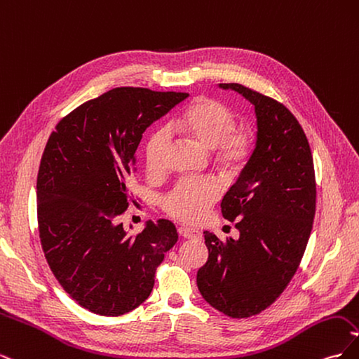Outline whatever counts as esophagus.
Returning a JSON list of instances; mask_svg holds the SVG:
<instances>
[{"label": "esophagus", "instance_id": "34e87169", "mask_svg": "<svg viewBox=\"0 0 359 359\" xmlns=\"http://www.w3.org/2000/svg\"><path fill=\"white\" fill-rule=\"evenodd\" d=\"M178 233L184 238H189V240H199V238H202V233L199 231L191 229V227H184V226L180 227Z\"/></svg>", "mask_w": 359, "mask_h": 359}]
</instances>
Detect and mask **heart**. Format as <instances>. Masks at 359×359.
<instances>
[{"instance_id": "1", "label": "heart", "mask_w": 359, "mask_h": 359, "mask_svg": "<svg viewBox=\"0 0 359 359\" xmlns=\"http://www.w3.org/2000/svg\"><path fill=\"white\" fill-rule=\"evenodd\" d=\"M175 127L201 147L211 149L212 165L227 175L240 170L252 154L255 140L252 127L236 124L231 107L211 97H199L190 103L178 116ZM168 142L166 132H157L148 140L145 166L153 175L165 170ZM219 196L220 186L214 180L187 178L166 194L163 210L180 222L194 223L202 219Z\"/></svg>"}]
</instances>
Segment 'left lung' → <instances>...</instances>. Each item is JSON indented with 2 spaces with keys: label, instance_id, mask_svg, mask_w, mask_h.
<instances>
[{
  "label": "left lung",
  "instance_id": "obj_1",
  "mask_svg": "<svg viewBox=\"0 0 359 359\" xmlns=\"http://www.w3.org/2000/svg\"><path fill=\"white\" fill-rule=\"evenodd\" d=\"M220 86L255 104L257 140L222 201L240 238L205 232L210 257L198 287L215 310L245 319L276 302L297 273L316 212V177L309 139L283 103L240 83Z\"/></svg>",
  "mask_w": 359,
  "mask_h": 359
}]
</instances>
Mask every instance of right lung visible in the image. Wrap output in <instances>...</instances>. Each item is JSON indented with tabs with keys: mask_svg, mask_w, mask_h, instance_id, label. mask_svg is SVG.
I'll return each mask as SVG.
<instances>
[{
	"mask_svg": "<svg viewBox=\"0 0 359 359\" xmlns=\"http://www.w3.org/2000/svg\"><path fill=\"white\" fill-rule=\"evenodd\" d=\"M187 93L118 86L64 116L50 133L37 175L43 253L81 307L121 316L154 287L156 271L177 244L169 220L126 233L136 149L145 130Z\"/></svg>",
	"mask_w": 359,
	"mask_h": 359,
	"instance_id": "1",
	"label": "right lung"
}]
</instances>
